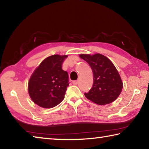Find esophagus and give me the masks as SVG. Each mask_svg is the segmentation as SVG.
Listing matches in <instances>:
<instances>
[{
  "mask_svg": "<svg viewBox=\"0 0 149 149\" xmlns=\"http://www.w3.org/2000/svg\"><path fill=\"white\" fill-rule=\"evenodd\" d=\"M72 84L74 85H77L78 84V81H72Z\"/></svg>",
  "mask_w": 149,
  "mask_h": 149,
  "instance_id": "34e87169",
  "label": "esophagus"
}]
</instances>
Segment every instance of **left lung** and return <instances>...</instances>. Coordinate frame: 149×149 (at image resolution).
I'll use <instances>...</instances> for the list:
<instances>
[{
	"label": "left lung",
	"instance_id": "1",
	"mask_svg": "<svg viewBox=\"0 0 149 149\" xmlns=\"http://www.w3.org/2000/svg\"><path fill=\"white\" fill-rule=\"evenodd\" d=\"M79 56L89 64L93 74V87L85 93L87 99L99 105L114 102L120 95L123 84L113 63L100 54H81Z\"/></svg>",
	"mask_w": 149,
	"mask_h": 149
}]
</instances>
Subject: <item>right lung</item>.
Instances as JSON below:
<instances>
[{"instance_id":"1","label":"right lung","mask_w":149,"mask_h":149,"mask_svg":"<svg viewBox=\"0 0 149 149\" xmlns=\"http://www.w3.org/2000/svg\"><path fill=\"white\" fill-rule=\"evenodd\" d=\"M67 55L54 54L42 61L29 79L28 92L31 100L39 107L50 108L64 99L69 86L68 74L62 68Z\"/></svg>"}]
</instances>
